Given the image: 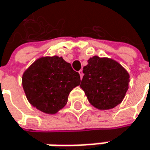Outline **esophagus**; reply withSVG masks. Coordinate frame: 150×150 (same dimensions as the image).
<instances>
[{
	"mask_svg": "<svg viewBox=\"0 0 150 150\" xmlns=\"http://www.w3.org/2000/svg\"><path fill=\"white\" fill-rule=\"evenodd\" d=\"M79 75H80V79H82V78H83V75H84V74H83V70L81 69V70L79 71Z\"/></svg>",
	"mask_w": 150,
	"mask_h": 150,
	"instance_id": "34e87169",
	"label": "esophagus"
}]
</instances>
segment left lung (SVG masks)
I'll return each mask as SVG.
<instances>
[{
	"label": "left lung",
	"mask_w": 150,
	"mask_h": 150,
	"mask_svg": "<svg viewBox=\"0 0 150 150\" xmlns=\"http://www.w3.org/2000/svg\"><path fill=\"white\" fill-rule=\"evenodd\" d=\"M83 73L80 87L91 105L110 110L122 102L129 89V75L118 62L94 56L89 59Z\"/></svg>",
	"instance_id": "obj_1"
}]
</instances>
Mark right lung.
<instances>
[{"instance_id":"add662e5","label":"right lung","mask_w":150,"mask_h":150,"mask_svg":"<svg viewBox=\"0 0 150 150\" xmlns=\"http://www.w3.org/2000/svg\"><path fill=\"white\" fill-rule=\"evenodd\" d=\"M80 81L79 72L58 56L38 59L22 76V86L29 103L47 114L61 110L71 90Z\"/></svg>"}]
</instances>
